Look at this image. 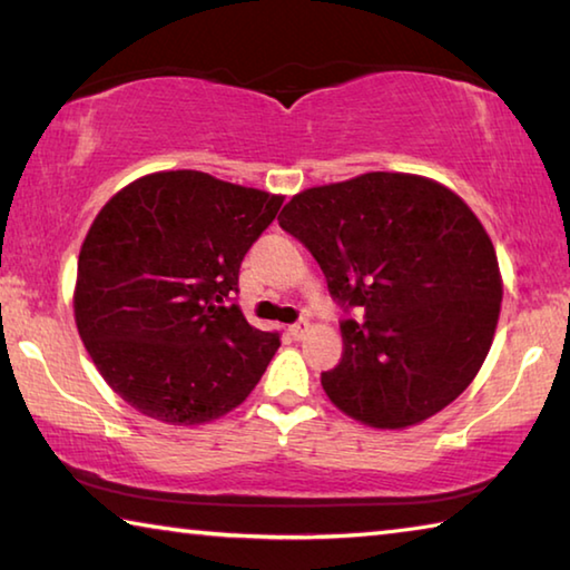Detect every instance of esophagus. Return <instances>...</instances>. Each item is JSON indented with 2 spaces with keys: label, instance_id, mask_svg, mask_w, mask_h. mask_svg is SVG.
I'll return each instance as SVG.
<instances>
[{
  "label": "esophagus",
  "instance_id": "obj_1",
  "mask_svg": "<svg viewBox=\"0 0 570 570\" xmlns=\"http://www.w3.org/2000/svg\"><path fill=\"white\" fill-rule=\"evenodd\" d=\"M288 336H292V340H302V336L308 332V322L306 320H298V322H294V324H288Z\"/></svg>",
  "mask_w": 570,
  "mask_h": 570
}]
</instances>
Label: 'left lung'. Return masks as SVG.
I'll use <instances>...</instances> for the list:
<instances>
[{
    "mask_svg": "<svg viewBox=\"0 0 570 570\" xmlns=\"http://www.w3.org/2000/svg\"><path fill=\"white\" fill-rule=\"evenodd\" d=\"M278 226L322 266L346 314L342 362L322 372L336 407L400 430L465 392L493 344L500 298L495 248L475 214L435 180L404 173L308 188Z\"/></svg>",
    "mask_w": 570,
    "mask_h": 570,
    "instance_id": "left-lung-1",
    "label": "left lung"
}]
</instances>
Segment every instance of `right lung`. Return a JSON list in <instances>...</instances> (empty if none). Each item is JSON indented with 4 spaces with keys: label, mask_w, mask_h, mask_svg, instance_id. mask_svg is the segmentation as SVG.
Segmentation results:
<instances>
[{
    "label": "right lung",
    "mask_w": 570,
    "mask_h": 570,
    "mask_svg": "<svg viewBox=\"0 0 570 570\" xmlns=\"http://www.w3.org/2000/svg\"><path fill=\"white\" fill-rule=\"evenodd\" d=\"M282 204L198 170L153 173L105 204L77 262L75 322L130 407L200 424L256 387L282 336L240 314L238 272Z\"/></svg>",
    "instance_id": "right-lung-1"
}]
</instances>
